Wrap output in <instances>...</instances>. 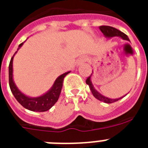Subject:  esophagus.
Instances as JSON below:
<instances>
[{
	"instance_id": "obj_1",
	"label": "esophagus",
	"mask_w": 148,
	"mask_h": 148,
	"mask_svg": "<svg viewBox=\"0 0 148 148\" xmlns=\"http://www.w3.org/2000/svg\"><path fill=\"white\" fill-rule=\"evenodd\" d=\"M84 60H81V61H79V62H80V63H82V62H84Z\"/></svg>"
}]
</instances>
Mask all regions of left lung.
Masks as SVG:
<instances>
[{
  "label": "left lung",
  "instance_id": "left-lung-1",
  "mask_svg": "<svg viewBox=\"0 0 148 148\" xmlns=\"http://www.w3.org/2000/svg\"><path fill=\"white\" fill-rule=\"evenodd\" d=\"M99 29L101 31L103 34L105 35L106 37L108 38H112V37H115V36H119V37H121V38H123L124 40H129V38H128L127 35L126 34H125L124 32H121L120 30L114 28V27H110V26H101L99 27ZM90 77L91 75L88 76L86 79V84H88L89 87H90V90H91V92H92V95H94V97L96 98L98 100L101 101H103V102L108 103V104H111V103L116 102L117 101H119V99H122L123 97L119 98V99H109V98H107L104 95H101L99 92H98L97 90H95L94 89L93 86H92V83H91V81H90Z\"/></svg>",
  "mask_w": 148,
  "mask_h": 148
}]
</instances>
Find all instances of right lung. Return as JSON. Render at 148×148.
<instances>
[{"mask_svg": "<svg viewBox=\"0 0 148 148\" xmlns=\"http://www.w3.org/2000/svg\"><path fill=\"white\" fill-rule=\"evenodd\" d=\"M23 45V43L19 45V47H21ZM13 57H12L10 60V65H9V84H10V87L12 92L14 95L16 100L20 103L23 108L35 112H44L47 111L50 109L58 101L59 95L61 94V88L63 87V83H64V78L67 75V73H65L60 75L56 81L55 82L54 85L53 86L52 89L44 95H41L38 98H29L27 97V95H23V93L18 90L15 86V83L12 79V61Z\"/></svg>", "mask_w": 148, "mask_h": 148, "instance_id": "add662e5", "label": "right lung"}]
</instances>
